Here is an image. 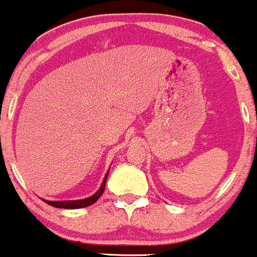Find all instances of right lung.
Segmentation results:
<instances>
[{
  "label": "right lung",
  "instance_id": "right-lung-1",
  "mask_svg": "<svg viewBox=\"0 0 257 257\" xmlns=\"http://www.w3.org/2000/svg\"><path fill=\"white\" fill-rule=\"evenodd\" d=\"M107 175H106L105 179H103V182L102 185H101L100 190H98L95 195H92L91 197H87V199L76 200V201H46V200H43V201H46L48 205H51V206L58 207V209H82V207L91 206V205L95 204V202L100 199L101 195L103 194L106 180H107Z\"/></svg>",
  "mask_w": 257,
  "mask_h": 257
}]
</instances>
